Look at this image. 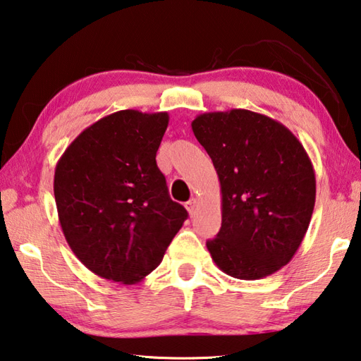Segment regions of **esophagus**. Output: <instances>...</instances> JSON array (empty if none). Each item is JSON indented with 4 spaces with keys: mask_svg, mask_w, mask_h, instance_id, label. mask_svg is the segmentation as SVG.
Segmentation results:
<instances>
[{
    "mask_svg": "<svg viewBox=\"0 0 361 361\" xmlns=\"http://www.w3.org/2000/svg\"><path fill=\"white\" fill-rule=\"evenodd\" d=\"M185 207H187V210H188V214L193 216L195 212H196V209H198V200L192 198V200H190V201L185 204Z\"/></svg>",
    "mask_w": 361,
    "mask_h": 361,
    "instance_id": "esophagus-1",
    "label": "esophagus"
}]
</instances>
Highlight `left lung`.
<instances>
[{
  "label": "left lung",
  "mask_w": 361,
  "mask_h": 361,
  "mask_svg": "<svg viewBox=\"0 0 361 361\" xmlns=\"http://www.w3.org/2000/svg\"><path fill=\"white\" fill-rule=\"evenodd\" d=\"M221 187V228L207 250L216 267L259 280L300 247L316 202L307 151L281 122L250 110L202 113L192 122Z\"/></svg>",
  "instance_id": "1"
}]
</instances>
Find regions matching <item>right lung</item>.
Masks as SVG:
<instances>
[{"mask_svg": "<svg viewBox=\"0 0 361 361\" xmlns=\"http://www.w3.org/2000/svg\"><path fill=\"white\" fill-rule=\"evenodd\" d=\"M168 113L121 110L85 128L56 163L54 200L73 255L105 280L135 284L161 262L187 210L155 155Z\"/></svg>", "mask_w": 361, "mask_h": 361, "instance_id": "add662e5", "label": "right lung"}]
</instances>
